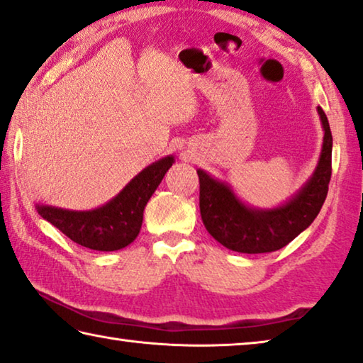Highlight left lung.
Wrapping results in <instances>:
<instances>
[{"mask_svg":"<svg viewBox=\"0 0 363 363\" xmlns=\"http://www.w3.org/2000/svg\"><path fill=\"white\" fill-rule=\"evenodd\" d=\"M318 114L325 129L318 166L294 199L274 210H254L235 197L231 189L199 169L200 215L213 239L240 254H267L283 249L307 229L318 215L331 179L333 135L323 109Z\"/></svg>","mask_w":363,"mask_h":363,"instance_id":"8db88e82","label":"left lung"}]
</instances>
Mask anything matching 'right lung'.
<instances>
[{
	"label": "right lung",
	"mask_w": 363,
	"mask_h": 363,
	"mask_svg": "<svg viewBox=\"0 0 363 363\" xmlns=\"http://www.w3.org/2000/svg\"><path fill=\"white\" fill-rule=\"evenodd\" d=\"M174 158L164 157L147 166L111 202L89 211H71L37 205L43 220L74 242L91 250L113 252L129 245L140 231L143 210Z\"/></svg>",
	"instance_id": "add662e5"
}]
</instances>
